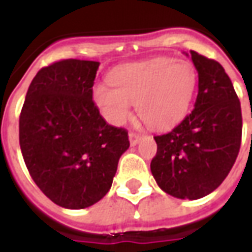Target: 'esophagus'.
I'll use <instances>...</instances> for the list:
<instances>
[{
  "label": "esophagus",
  "instance_id": "obj_1",
  "mask_svg": "<svg viewBox=\"0 0 252 252\" xmlns=\"http://www.w3.org/2000/svg\"><path fill=\"white\" fill-rule=\"evenodd\" d=\"M140 139H141V135L136 133V132H129V143H131L132 145L137 144V143L140 141Z\"/></svg>",
  "mask_w": 252,
  "mask_h": 252
}]
</instances>
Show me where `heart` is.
Returning a JSON list of instances; mask_svg holds the SVG:
<instances>
[{"mask_svg": "<svg viewBox=\"0 0 252 252\" xmlns=\"http://www.w3.org/2000/svg\"><path fill=\"white\" fill-rule=\"evenodd\" d=\"M111 83L96 84L94 104L113 126L131 116L132 104L145 124L158 131L172 128L187 115L197 85V72L186 60L163 57L115 69Z\"/></svg>", "mask_w": 252, "mask_h": 252, "instance_id": "heart-1", "label": "heart"}]
</instances>
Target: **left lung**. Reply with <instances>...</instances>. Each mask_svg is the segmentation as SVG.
I'll use <instances>...</instances> for the list:
<instances>
[{
  "mask_svg": "<svg viewBox=\"0 0 252 252\" xmlns=\"http://www.w3.org/2000/svg\"><path fill=\"white\" fill-rule=\"evenodd\" d=\"M197 70L193 111L164 135L151 172L164 192L200 199L219 187L235 163L242 141V109L230 77L218 61L189 50Z\"/></svg>",
  "mask_w": 252,
  "mask_h": 252,
  "instance_id": "1",
  "label": "left lung"
}]
</instances>
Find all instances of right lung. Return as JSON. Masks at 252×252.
<instances>
[{"mask_svg": "<svg viewBox=\"0 0 252 252\" xmlns=\"http://www.w3.org/2000/svg\"><path fill=\"white\" fill-rule=\"evenodd\" d=\"M100 63L61 60L32 80L20 115L27 168L57 206L80 210L107 195L128 131L109 126L92 100Z\"/></svg>", "mask_w": 252, "mask_h": 252, "instance_id": "1", "label": "right lung"}]
</instances>
